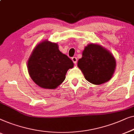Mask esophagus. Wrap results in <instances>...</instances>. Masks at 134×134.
<instances>
[{
	"instance_id": "obj_1",
	"label": "esophagus",
	"mask_w": 134,
	"mask_h": 134,
	"mask_svg": "<svg viewBox=\"0 0 134 134\" xmlns=\"http://www.w3.org/2000/svg\"><path fill=\"white\" fill-rule=\"evenodd\" d=\"M71 60H72L73 61V63L74 64H76V63H77V58H76V57H72L71 58Z\"/></svg>"
}]
</instances>
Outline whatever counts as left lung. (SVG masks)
Returning a JSON list of instances; mask_svg holds the SVG:
<instances>
[{"instance_id": "1", "label": "left lung", "mask_w": 134, "mask_h": 134, "mask_svg": "<svg viewBox=\"0 0 134 134\" xmlns=\"http://www.w3.org/2000/svg\"><path fill=\"white\" fill-rule=\"evenodd\" d=\"M78 66L87 81L99 85L112 78L116 61L112 54L105 48L90 44L84 48L82 58L78 60Z\"/></svg>"}]
</instances>
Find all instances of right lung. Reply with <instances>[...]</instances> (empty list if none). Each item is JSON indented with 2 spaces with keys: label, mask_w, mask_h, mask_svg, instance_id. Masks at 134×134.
<instances>
[{
  "label": "right lung",
  "mask_w": 134,
  "mask_h": 134,
  "mask_svg": "<svg viewBox=\"0 0 134 134\" xmlns=\"http://www.w3.org/2000/svg\"><path fill=\"white\" fill-rule=\"evenodd\" d=\"M73 61L62 53L58 44L45 41L34 49L28 61V70L34 82L39 87L54 89L65 78Z\"/></svg>",
  "instance_id": "obj_1"
}]
</instances>
